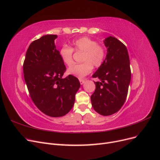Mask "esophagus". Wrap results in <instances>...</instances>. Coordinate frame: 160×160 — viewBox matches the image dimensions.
I'll return each mask as SVG.
<instances>
[{"mask_svg": "<svg viewBox=\"0 0 160 160\" xmlns=\"http://www.w3.org/2000/svg\"><path fill=\"white\" fill-rule=\"evenodd\" d=\"M79 82H80L81 85H83V84H84V83H85V80H83V79H79Z\"/></svg>", "mask_w": 160, "mask_h": 160, "instance_id": "obj_1", "label": "esophagus"}]
</instances>
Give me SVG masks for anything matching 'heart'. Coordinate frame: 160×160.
Instances as JSON below:
<instances>
[{
    "mask_svg": "<svg viewBox=\"0 0 160 160\" xmlns=\"http://www.w3.org/2000/svg\"><path fill=\"white\" fill-rule=\"evenodd\" d=\"M73 51L77 52H82L81 60L83 62L72 66L67 72L69 74L79 78H83L89 74L93 66L98 67L102 65L106 54L105 48L98 45V42L89 37H81L72 42V49L64 45L60 49L61 59L68 67L73 64Z\"/></svg>",
    "mask_w": 160,
    "mask_h": 160,
    "instance_id": "1",
    "label": "heart"
}]
</instances>
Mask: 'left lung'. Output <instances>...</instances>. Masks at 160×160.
Masks as SVG:
<instances>
[{
    "instance_id": "1",
    "label": "left lung",
    "mask_w": 160,
    "mask_h": 160,
    "mask_svg": "<svg viewBox=\"0 0 160 160\" xmlns=\"http://www.w3.org/2000/svg\"><path fill=\"white\" fill-rule=\"evenodd\" d=\"M108 51L103 62L93 75L100 81L95 82L91 96L94 110L104 116L114 114L126 99L131 81L129 57L126 47L113 37L103 41Z\"/></svg>"
}]
</instances>
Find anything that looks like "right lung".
Returning a JSON list of instances; mask_svg holds the SVG:
<instances>
[{
    "mask_svg": "<svg viewBox=\"0 0 160 160\" xmlns=\"http://www.w3.org/2000/svg\"><path fill=\"white\" fill-rule=\"evenodd\" d=\"M56 35H47L32 41L23 63L25 83L33 103L43 113L62 117L72 109L80 88L77 77L62 78L66 70L56 49Z\"/></svg>",
    "mask_w": 160,
    "mask_h": 160,
    "instance_id": "add662e5",
    "label": "right lung"
}]
</instances>
